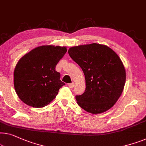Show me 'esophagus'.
<instances>
[{"label":"esophagus","mask_w":146,"mask_h":146,"mask_svg":"<svg viewBox=\"0 0 146 146\" xmlns=\"http://www.w3.org/2000/svg\"><path fill=\"white\" fill-rule=\"evenodd\" d=\"M68 87H69L70 88H73L74 87V84L73 82H72V83L68 84Z\"/></svg>","instance_id":"34e87169"}]
</instances>
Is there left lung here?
<instances>
[{"instance_id":"obj_1","label":"left lung","mask_w":146,"mask_h":146,"mask_svg":"<svg viewBox=\"0 0 146 146\" xmlns=\"http://www.w3.org/2000/svg\"><path fill=\"white\" fill-rule=\"evenodd\" d=\"M68 54L85 76V92L76 96L78 105L92 114L111 108L122 94L126 81L119 56L107 46L97 43L71 47Z\"/></svg>"}]
</instances>
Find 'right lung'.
<instances>
[{"label": "right lung", "mask_w": 146, "mask_h": 146, "mask_svg": "<svg viewBox=\"0 0 146 146\" xmlns=\"http://www.w3.org/2000/svg\"><path fill=\"white\" fill-rule=\"evenodd\" d=\"M67 51L65 47L44 45L25 54L17 63L14 84L18 96L31 107H43L53 100L65 84L55 70Z\"/></svg>", "instance_id": "add662e5"}]
</instances>
